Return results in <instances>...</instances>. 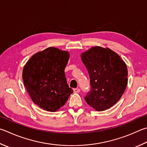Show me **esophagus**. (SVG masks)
Segmentation results:
<instances>
[{
    "label": "esophagus",
    "instance_id": "34e87169",
    "mask_svg": "<svg viewBox=\"0 0 147 147\" xmlns=\"http://www.w3.org/2000/svg\"><path fill=\"white\" fill-rule=\"evenodd\" d=\"M73 90L74 93H78L80 92V89L79 88H75V89H74Z\"/></svg>",
    "mask_w": 147,
    "mask_h": 147
}]
</instances>
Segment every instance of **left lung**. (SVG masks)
Here are the masks:
<instances>
[{"mask_svg": "<svg viewBox=\"0 0 147 147\" xmlns=\"http://www.w3.org/2000/svg\"><path fill=\"white\" fill-rule=\"evenodd\" d=\"M89 74L90 90L85 100L97 111L113 107L122 96L128 83V71L121 57L109 48L92 47L82 53Z\"/></svg>", "mask_w": 147, "mask_h": 147, "instance_id": "1", "label": "left lung"}]
</instances>
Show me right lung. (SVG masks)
<instances>
[{
  "mask_svg": "<svg viewBox=\"0 0 147 147\" xmlns=\"http://www.w3.org/2000/svg\"><path fill=\"white\" fill-rule=\"evenodd\" d=\"M69 58L67 51L50 47L32 56L24 67V86L34 103L44 110L58 111L73 92L64 72Z\"/></svg>",
  "mask_w": 147,
  "mask_h": 147,
  "instance_id": "1",
  "label": "right lung"
}]
</instances>
